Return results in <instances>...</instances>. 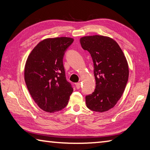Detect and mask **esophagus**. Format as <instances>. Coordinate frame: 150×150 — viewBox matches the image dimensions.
<instances>
[{"instance_id":"1","label":"esophagus","mask_w":150,"mask_h":150,"mask_svg":"<svg viewBox=\"0 0 150 150\" xmlns=\"http://www.w3.org/2000/svg\"><path fill=\"white\" fill-rule=\"evenodd\" d=\"M75 86H76V88H77V89L80 88V87H81V83H75Z\"/></svg>"}]
</instances>
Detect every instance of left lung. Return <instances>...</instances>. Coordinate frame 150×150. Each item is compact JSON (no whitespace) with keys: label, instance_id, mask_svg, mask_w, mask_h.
Returning <instances> with one entry per match:
<instances>
[{"label":"left lung","instance_id":"obj_1","mask_svg":"<svg viewBox=\"0 0 150 150\" xmlns=\"http://www.w3.org/2000/svg\"><path fill=\"white\" fill-rule=\"evenodd\" d=\"M81 47L91 54L94 63L96 88L86 96L87 108L97 112L113 108L121 98L129 79V66L115 40L102 35L80 39Z\"/></svg>","mask_w":150,"mask_h":150}]
</instances>
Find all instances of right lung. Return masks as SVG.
<instances>
[{
	"mask_svg": "<svg viewBox=\"0 0 150 150\" xmlns=\"http://www.w3.org/2000/svg\"><path fill=\"white\" fill-rule=\"evenodd\" d=\"M73 40L65 37L44 39L27 59L24 69L27 87L35 103L46 112L63 110L73 91L63 65L65 51Z\"/></svg>",
	"mask_w": 150,
	"mask_h": 150,
	"instance_id": "1",
	"label": "right lung"
}]
</instances>
